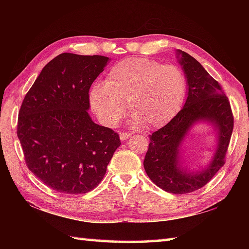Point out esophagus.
Returning <instances> with one entry per match:
<instances>
[{
  "label": "esophagus",
  "instance_id": "1",
  "mask_svg": "<svg viewBox=\"0 0 249 249\" xmlns=\"http://www.w3.org/2000/svg\"><path fill=\"white\" fill-rule=\"evenodd\" d=\"M130 136H132V134H129V133H120L121 141H126V140H127V138H129Z\"/></svg>",
  "mask_w": 249,
  "mask_h": 249
}]
</instances>
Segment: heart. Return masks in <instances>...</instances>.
<instances>
[{
  "mask_svg": "<svg viewBox=\"0 0 249 249\" xmlns=\"http://www.w3.org/2000/svg\"><path fill=\"white\" fill-rule=\"evenodd\" d=\"M185 91L187 80L178 67L146 58H127L108 70L104 83L92 84L88 101L105 127L117 126L127 104L135 126L159 128L180 111Z\"/></svg>",
  "mask_w": 249,
  "mask_h": 249,
  "instance_id": "b5f03b06",
  "label": "heart"
}]
</instances>
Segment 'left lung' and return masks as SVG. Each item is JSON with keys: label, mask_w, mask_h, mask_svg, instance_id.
<instances>
[{"label": "left lung", "mask_w": 249, "mask_h": 249, "mask_svg": "<svg viewBox=\"0 0 249 249\" xmlns=\"http://www.w3.org/2000/svg\"><path fill=\"white\" fill-rule=\"evenodd\" d=\"M176 54L187 79V100L169 123L149 135L144 168L160 189L183 195L204 187L224 166L234 119L229 99L216 80L189 53L178 49ZM202 121L216 130L217 148L208 165L191 171L184 165L182 144L193 126Z\"/></svg>", "instance_id": "obj_1"}]
</instances>
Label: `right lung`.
<instances>
[{
	"instance_id": "add662e5",
	"label": "right lung",
	"mask_w": 249,
	"mask_h": 249,
	"mask_svg": "<svg viewBox=\"0 0 249 249\" xmlns=\"http://www.w3.org/2000/svg\"><path fill=\"white\" fill-rule=\"evenodd\" d=\"M108 57L60 53L25 95L18 137L25 161L41 182L67 195L87 193L102 181L121 141L95 124L88 93Z\"/></svg>"
}]
</instances>
